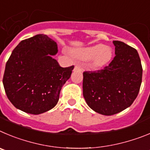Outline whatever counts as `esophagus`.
<instances>
[{"label": "esophagus", "mask_w": 150, "mask_h": 150, "mask_svg": "<svg viewBox=\"0 0 150 150\" xmlns=\"http://www.w3.org/2000/svg\"><path fill=\"white\" fill-rule=\"evenodd\" d=\"M81 67L80 66L78 65H76L75 67V69H74V71H81Z\"/></svg>", "instance_id": "esophagus-1"}]
</instances>
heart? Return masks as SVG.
I'll return each instance as SVG.
<instances>
[{"mask_svg": "<svg viewBox=\"0 0 150 150\" xmlns=\"http://www.w3.org/2000/svg\"><path fill=\"white\" fill-rule=\"evenodd\" d=\"M75 57L83 60H90V67L93 69L103 68L110 61L113 57L111 48L102 44H96L93 46L76 50Z\"/></svg>", "mask_w": 150, "mask_h": 150, "instance_id": "heart-1", "label": "heart"}]
</instances>
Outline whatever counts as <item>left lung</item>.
Listing matches in <instances>:
<instances>
[{"instance_id":"left-lung-1","label":"left lung","mask_w":150,"mask_h":150,"mask_svg":"<svg viewBox=\"0 0 150 150\" xmlns=\"http://www.w3.org/2000/svg\"><path fill=\"white\" fill-rule=\"evenodd\" d=\"M114 60L103 69L83 73V95L89 107L102 115L120 113L131 106L138 95L143 69L137 50L113 41Z\"/></svg>"}]
</instances>
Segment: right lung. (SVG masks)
<instances>
[{
  "instance_id": "add662e5",
  "label": "right lung",
  "mask_w": 150,
  "mask_h": 150,
  "mask_svg": "<svg viewBox=\"0 0 150 150\" xmlns=\"http://www.w3.org/2000/svg\"><path fill=\"white\" fill-rule=\"evenodd\" d=\"M56 42L38 34L22 40L6 62L3 83L7 98L16 108L40 114L53 108L74 66L63 68L52 57Z\"/></svg>"
}]
</instances>
